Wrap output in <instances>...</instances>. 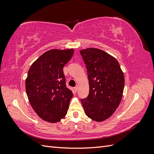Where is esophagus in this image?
<instances>
[{"instance_id": "34e87169", "label": "esophagus", "mask_w": 154, "mask_h": 154, "mask_svg": "<svg viewBox=\"0 0 154 154\" xmlns=\"http://www.w3.org/2000/svg\"><path fill=\"white\" fill-rule=\"evenodd\" d=\"M78 88H79V86L78 85H76L75 87H74V91H75V92H78Z\"/></svg>"}]
</instances>
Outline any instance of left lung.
I'll return each instance as SVG.
<instances>
[{"instance_id":"1","label":"left lung","mask_w":154,"mask_h":154,"mask_svg":"<svg viewBox=\"0 0 154 154\" xmlns=\"http://www.w3.org/2000/svg\"><path fill=\"white\" fill-rule=\"evenodd\" d=\"M87 70L89 94L81 103L85 114L97 122L108 119L122 101L125 78L114 57L96 48L80 51Z\"/></svg>"}]
</instances>
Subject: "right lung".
Wrapping results in <instances>:
<instances>
[{
  "label": "right lung",
  "mask_w": 154,
  "mask_h": 154,
  "mask_svg": "<svg viewBox=\"0 0 154 154\" xmlns=\"http://www.w3.org/2000/svg\"><path fill=\"white\" fill-rule=\"evenodd\" d=\"M73 53V49L49 50L31 65L27 73L26 90L29 103L48 122H58L67 114L73 94L66 87L63 68Z\"/></svg>",
  "instance_id": "right-lung-1"
}]
</instances>
